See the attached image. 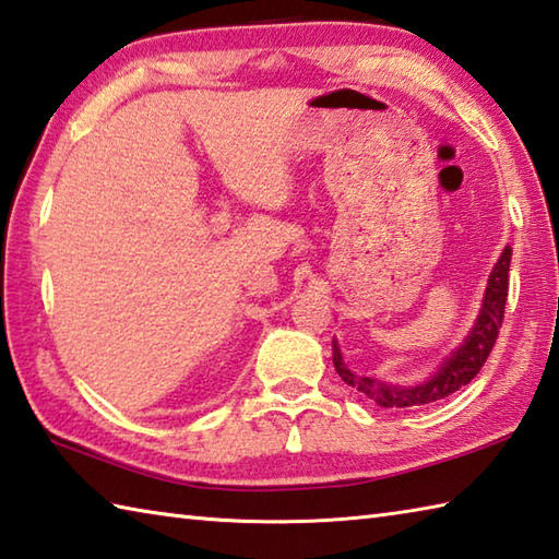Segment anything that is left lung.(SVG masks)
<instances>
[{
	"instance_id": "left-lung-1",
	"label": "left lung",
	"mask_w": 559,
	"mask_h": 559,
	"mask_svg": "<svg viewBox=\"0 0 559 559\" xmlns=\"http://www.w3.org/2000/svg\"><path fill=\"white\" fill-rule=\"evenodd\" d=\"M509 265H511V248L507 246L491 267V275L487 280V289H484L481 309L477 313V321L472 325L455 350H452L443 362L436 367V372L424 382L416 384H394L384 382V379L355 374L350 367L345 365L338 341H333V365L335 372L341 374L347 386L362 392L367 399H372L377 406L382 408H408V406H424L433 404L438 399H445L460 386L469 384L477 377L481 365L487 362L493 343H497L499 329L503 323V307H507L509 294Z\"/></svg>"
}]
</instances>
